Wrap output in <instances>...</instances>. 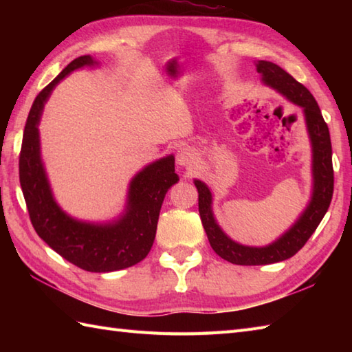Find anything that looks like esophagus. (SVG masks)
<instances>
[{
  "instance_id": "34e87169",
  "label": "esophagus",
  "mask_w": 352,
  "mask_h": 352,
  "mask_svg": "<svg viewBox=\"0 0 352 352\" xmlns=\"http://www.w3.org/2000/svg\"><path fill=\"white\" fill-rule=\"evenodd\" d=\"M195 162V155H193L192 149L189 148H180L177 153V164L180 168H189Z\"/></svg>"
}]
</instances>
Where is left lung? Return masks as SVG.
<instances>
[{"label": "left lung", "instance_id": "left-lung-1", "mask_svg": "<svg viewBox=\"0 0 352 352\" xmlns=\"http://www.w3.org/2000/svg\"><path fill=\"white\" fill-rule=\"evenodd\" d=\"M256 69L265 86L274 89L295 106L301 107L311 148V190L310 199L296 221L265 246H251L231 239L216 221L213 213V192L195 178L199 216L213 251L233 265L257 266L287 260L300 251L322 221L333 197V162L330 131L313 95L301 83L272 62L257 60Z\"/></svg>", "mask_w": 352, "mask_h": 352}]
</instances>
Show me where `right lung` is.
I'll list each match as a JSON object with an SVG mask.
<instances>
[{
    "instance_id": "1",
    "label": "right lung",
    "mask_w": 352,
    "mask_h": 352,
    "mask_svg": "<svg viewBox=\"0 0 352 352\" xmlns=\"http://www.w3.org/2000/svg\"><path fill=\"white\" fill-rule=\"evenodd\" d=\"M100 66L92 56H81L36 96L22 139L19 182L36 233L50 248L85 271L113 272L148 256L164 195L180 177L175 174L174 154L145 164L129 183L124 210L109 221L74 218L57 203L42 159L39 124L45 104L69 74Z\"/></svg>"
}]
</instances>
